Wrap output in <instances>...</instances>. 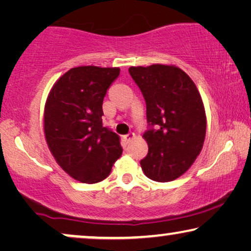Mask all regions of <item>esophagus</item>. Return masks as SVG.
Here are the masks:
<instances>
[{
  "instance_id": "34e87169",
  "label": "esophagus",
  "mask_w": 251,
  "mask_h": 251,
  "mask_svg": "<svg viewBox=\"0 0 251 251\" xmlns=\"http://www.w3.org/2000/svg\"><path fill=\"white\" fill-rule=\"evenodd\" d=\"M135 137H136V136H135V133H133V132H130V133H128V135L123 136V139H125L126 143H130L133 138H135Z\"/></svg>"
}]
</instances>
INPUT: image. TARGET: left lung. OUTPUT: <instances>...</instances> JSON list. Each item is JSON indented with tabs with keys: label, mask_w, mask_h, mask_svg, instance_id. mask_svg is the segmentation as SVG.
<instances>
[{
	"label": "left lung",
	"mask_w": 251,
	"mask_h": 251,
	"mask_svg": "<svg viewBox=\"0 0 251 251\" xmlns=\"http://www.w3.org/2000/svg\"><path fill=\"white\" fill-rule=\"evenodd\" d=\"M146 102L149 153L140 160L150 179L166 183L181 176L200 154L205 137L201 96L180 68L167 65L130 67Z\"/></svg>",
	"instance_id": "1"
}]
</instances>
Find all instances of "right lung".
<instances>
[{
  "label": "right lung",
  "instance_id": "right-lung-1",
  "mask_svg": "<svg viewBox=\"0 0 251 251\" xmlns=\"http://www.w3.org/2000/svg\"><path fill=\"white\" fill-rule=\"evenodd\" d=\"M120 68H72L56 82L44 111L48 146L66 173L95 184L111 174L121 156L119 136L102 126V101Z\"/></svg>",
  "mask_w": 251,
  "mask_h": 251
}]
</instances>
